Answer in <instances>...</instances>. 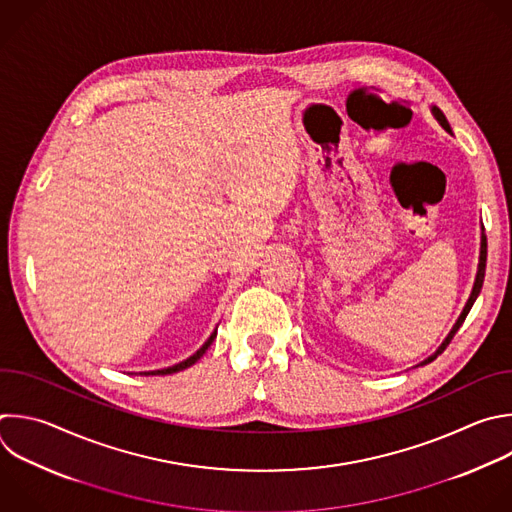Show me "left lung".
Returning <instances> with one entry per match:
<instances>
[{"mask_svg": "<svg viewBox=\"0 0 512 512\" xmlns=\"http://www.w3.org/2000/svg\"><path fill=\"white\" fill-rule=\"evenodd\" d=\"M432 110V114H434V118L438 120V124L446 130V132H452V128H450V124H448V120H446V116L442 114V110L440 108H436V106H432L430 108ZM484 271H486V235H484V229H482V233H480V253H478V267H476V277H474V285H472V291H470V295H468V301H466V305H464V309L460 311V315H458V319H456V323L452 325V329L448 331V335L444 337V342L436 348V352L432 354V356H428L424 362H420L418 366H426V364H430V362H434L444 350H446V346L452 342V337H454V333L460 329V325L464 323V319H466V315H468V311L472 309V305H474V301H476V297L480 295V289H482V283H484ZM416 366V368H418Z\"/></svg>", "mask_w": 512, "mask_h": 512, "instance_id": "obj_1", "label": "left lung"}]
</instances>
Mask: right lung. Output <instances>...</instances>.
Segmentation results:
<instances>
[{"label": "right lung", "instance_id": "right-lung-1", "mask_svg": "<svg viewBox=\"0 0 512 512\" xmlns=\"http://www.w3.org/2000/svg\"><path fill=\"white\" fill-rule=\"evenodd\" d=\"M215 337H217V327H215V331L211 333V337L207 339V342L191 356V358H187V360H183V362H179V364H175V366H168V368H162V370H152V372H140V376H168V374H177V372H183V370H187V368H191L193 364H197L201 358H203V354L211 348V344L215 342Z\"/></svg>", "mask_w": 512, "mask_h": 512}]
</instances>
